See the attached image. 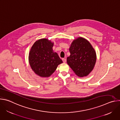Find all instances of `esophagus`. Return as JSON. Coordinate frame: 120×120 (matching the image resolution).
<instances>
[{
    "mask_svg": "<svg viewBox=\"0 0 120 120\" xmlns=\"http://www.w3.org/2000/svg\"><path fill=\"white\" fill-rule=\"evenodd\" d=\"M62 60H63V62L64 63H65V62H66V59H65V58H62Z\"/></svg>",
    "mask_w": 120,
    "mask_h": 120,
    "instance_id": "1",
    "label": "esophagus"
}]
</instances>
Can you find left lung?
Segmentation results:
<instances>
[{"label":"left lung","mask_w":120,"mask_h":120,"mask_svg":"<svg viewBox=\"0 0 120 120\" xmlns=\"http://www.w3.org/2000/svg\"><path fill=\"white\" fill-rule=\"evenodd\" d=\"M69 51L70 56L67 58V64L78 76L88 75L96 60V53L91 44L83 38H78L72 42Z\"/></svg>","instance_id":"left-lung-1"}]
</instances>
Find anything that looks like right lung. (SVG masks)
Here are the masks:
<instances>
[{
	"mask_svg": "<svg viewBox=\"0 0 120 120\" xmlns=\"http://www.w3.org/2000/svg\"><path fill=\"white\" fill-rule=\"evenodd\" d=\"M53 43L46 39H41L34 44L29 54V62L32 70L41 77H48L63 63L53 50Z\"/></svg>",
	"mask_w": 120,
	"mask_h": 120,
	"instance_id": "obj_1",
	"label": "right lung"
}]
</instances>
